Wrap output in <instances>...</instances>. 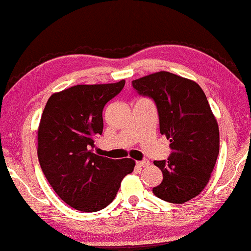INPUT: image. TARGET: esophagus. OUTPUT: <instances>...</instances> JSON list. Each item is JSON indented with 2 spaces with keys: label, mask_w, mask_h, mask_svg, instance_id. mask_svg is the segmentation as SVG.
<instances>
[{
  "label": "esophagus",
  "mask_w": 251,
  "mask_h": 251,
  "mask_svg": "<svg viewBox=\"0 0 251 251\" xmlns=\"http://www.w3.org/2000/svg\"><path fill=\"white\" fill-rule=\"evenodd\" d=\"M137 164H138V166H140V167H148L149 164H150V161H149V160L145 159V160H142V161H138Z\"/></svg>",
  "instance_id": "esophagus-1"
}]
</instances>
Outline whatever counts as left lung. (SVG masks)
I'll use <instances>...</instances> for the list:
<instances>
[{
  "mask_svg": "<svg viewBox=\"0 0 251 251\" xmlns=\"http://www.w3.org/2000/svg\"><path fill=\"white\" fill-rule=\"evenodd\" d=\"M132 85L154 101L160 133L170 140L167 161H154L163 180L153 194L169 203L188 201L207 185L219 155V126L206 96L196 82L164 71L134 80Z\"/></svg>",
  "mask_w": 251,
  "mask_h": 251,
  "instance_id": "8db88e82",
  "label": "left lung"
}]
</instances>
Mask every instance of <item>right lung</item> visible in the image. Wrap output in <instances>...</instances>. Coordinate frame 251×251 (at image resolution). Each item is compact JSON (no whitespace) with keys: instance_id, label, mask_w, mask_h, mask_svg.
I'll return each instance as SVG.
<instances>
[{"instance_id":"1","label":"right lung","mask_w":251,"mask_h":251,"mask_svg":"<svg viewBox=\"0 0 251 251\" xmlns=\"http://www.w3.org/2000/svg\"><path fill=\"white\" fill-rule=\"evenodd\" d=\"M125 85L80 84L48 99L38 128V160L55 193L71 207L97 212L114 201L132 159L114 160L93 153L103 128L106 103Z\"/></svg>"}]
</instances>
